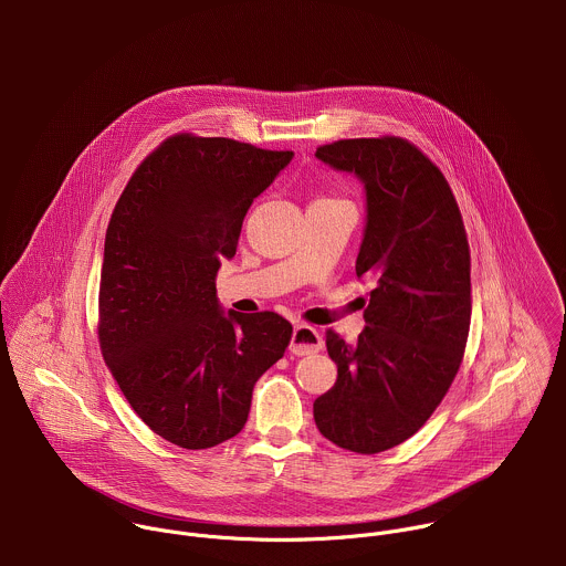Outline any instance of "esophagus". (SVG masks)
<instances>
[{"mask_svg": "<svg viewBox=\"0 0 566 566\" xmlns=\"http://www.w3.org/2000/svg\"><path fill=\"white\" fill-rule=\"evenodd\" d=\"M322 336L317 329H313L311 325H295L293 329V336H291V345H289V352L295 354V356H308V354H315L322 349Z\"/></svg>", "mask_w": 566, "mask_h": 566, "instance_id": "esophagus-1", "label": "esophagus"}]
</instances>
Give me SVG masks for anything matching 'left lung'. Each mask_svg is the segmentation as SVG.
Wrapping results in <instances>:
<instances>
[{
	"label": "left lung",
	"mask_w": 566,
	"mask_h": 566,
	"mask_svg": "<svg viewBox=\"0 0 566 566\" xmlns=\"http://www.w3.org/2000/svg\"><path fill=\"white\" fill-rule=\"evenodd\" d=\"M315 156L365 184L356 275L374 289L354 347L327 332L338 378L315 398L313 419L338 448L376 454L423 428L461 367L470 247L443 172L410 140L343 138L319 145Z\"/></svg>",
	"instance_id": "obj_1"
}]
</instances>
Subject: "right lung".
<instances>
[{
    "label": "right lung",
    "instance_id": "obj_1",
    "mask_svg": "<svg viewBox=\"0 0 566 566\" xmlns=\"http://www.w3.org/2000/svg\"><path fill=\"white\" fill-rule=\"evenodd\" d=\"M293 151L175 134L127 181L107 226L98 293L103 358L143 423L203 450L247 426L258 378L293 336L273 311L221 313L217 271Z\"/></svg>",
    "mask_w": 566,
    "mask_h": 566
}]
</instances>
